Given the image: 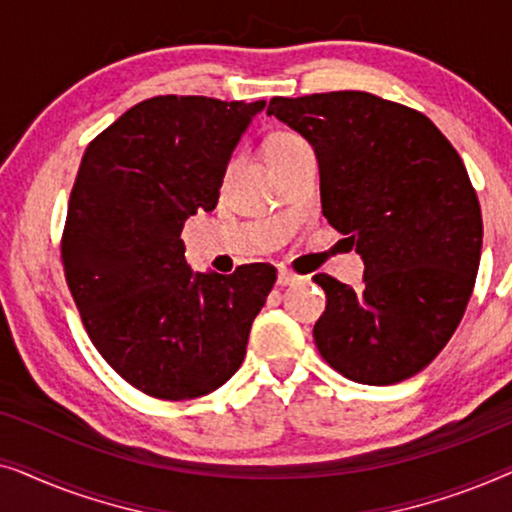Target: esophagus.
I'll use <instances>...</instances> for the list:
<instances>
[{"instance_id": "1", "label": "esophagus", "mask_w": 512, "mask_h": 512, "mask_svg": "<svg viewBox=\"0 0 512 512\" xmlns=\"http://www.w3.org/2000/svg\"><path fill=\"white\" fill-rule=\"evenodd\" d=\"M298 282H300L298 275H293V272L286 270V268H279V272H277V284L279 286H291V284H298Z\"/></svg>"}]
</instances>
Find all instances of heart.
<instances>
[{"mask_svg":"<svg viewBox=\"0 0 512 512\" xmlns=\"http://www.w3.org/2000/svg\"><path fill=\"white\" fill-rule=\"evenodd\" d=\"M307 142L296 132H275V135L268 137V142H265V156H268L270 165L279 163V160L291 156V153H296L300 149H305Z\"/></svg>","mask_w":512,"mask_h":512,"instance_id":"obj_1","label":"heart"}]
</instances>
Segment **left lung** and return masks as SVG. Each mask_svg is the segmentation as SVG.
I'll use <instances>...</instances> for the list:
<instances>
[{
  "label": "left lung",
  "instance_id": "8db88e82",
  "mask_svg": "<svg viewBox=\"0 0 512 512\" xmlns=\"http://www.w3.org/2000/svg\"><path fill=\"white\" fill-rule=\"evenodd\" d=\"M268 116L312 144L324 216L366 265L359 291L314 275L319 354L347 380H408L457 331L478 275L482 214L459 153L424 114L361 90L272 97Z\"/></svg>",
  "mask_w": 512,
  "mask_h": 512
}]
</instances>
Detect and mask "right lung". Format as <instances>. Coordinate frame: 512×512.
<instances>
[{
    "label": "right lung",
    "mask_w": 512,
    "mask_h": 512,
    "mask_svg": "<svg viewBox=\"0 0 512 512\" xmlns=\"http://www.w3.org/2000/svg\"><path fill=\"white\" fill-rule=\"evenodd\" d=\"M265 102L144 100L100 132L69 195L62 265L102 359L163 401L219 389L247 354L277 279L268 263L193 272L181 230L219 202L228 160Z\"/></svg>",
    "instance_id": "obj_1"
}]
</instances>
